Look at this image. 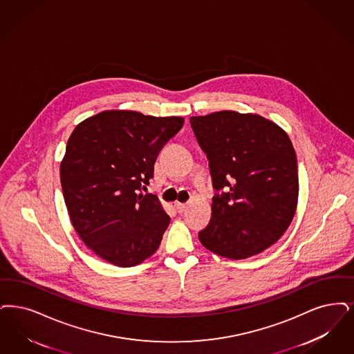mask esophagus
<instances>
[{
    "label": "esophagus",
    "mask_w": 354,
    "mask_h": 354,
    "mask_svg": "<svg viewBox=\"0 0 354 354\" xmlns=\"http://www.w3.org/2000/svg\"><path fill=\"white\" fill-rule=\"evenodd\" d=\"M175 208L179 213H183L187 209V205L184 203H175Z\"/></svg>",
    "instance_id": "34e87169"
}]
</instances>
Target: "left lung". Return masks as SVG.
<instances>
[{"label":"left lung","mask_w":354,"mask_h":354,"mask_svg":"<svg viewBox=\"0 0 354 354\" xmlns=\"http://www.w3.org/2000/svg\"><path fill=\"white\" fill-rule=\"evenodd\" d=\"M189 122L217 191L211 221L198 240L230 259L266 250L297 211V154L287 133L258 114L233 111L191 117Z\"/></svg>","instance_id":"left-lung-1"}]
</instances>
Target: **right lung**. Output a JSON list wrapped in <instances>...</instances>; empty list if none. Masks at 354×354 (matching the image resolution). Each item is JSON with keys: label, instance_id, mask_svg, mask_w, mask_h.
<instances>
[{"label": "right lung", "instance_id": "add662e5", "mask_svg": "<svg viewBox=\"0 0 354 354\" xmlns=\"http://www.w3.org/2000/svg\"><path fill=\"white\" fill-rule=\"evenodd\" d=\"M183 124L182 117L105 111L72 131L60 163L63 196L75 230L104 261L130 268L159 248L170 216L141 191Z\"/></svg>", "mask_w": 354, "mask_h": 354}]
</instances>
